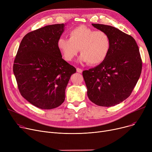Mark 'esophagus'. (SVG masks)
I'll return each instance as SVG.
<instances>
[{
  "label": "esophagus",
  "instance_id": "1",
  "mask_svg": "<svg viewBox=\"0 0 152 152\" xmlns=\"http://www.w3.org/2000/svg\"><path fill=\"white\" fill-rule=\"evenodd\" d=\"M76 71H77V73H81L83 72V70L81 68H76Z\"/></svg>",
  "mask_w": 152,
  "mask_h": 152
}]
</instances>
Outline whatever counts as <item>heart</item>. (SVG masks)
I'll use <instances>...</instances> for the list:
<instances>
[{
  "instance_id": "heart-1",
  "label": "heart",
  "mask_w": 152,
  "mask_h": 152,
  "mask_svg": "<svg viewBox=\"0 0 152 152\" xmlns=\"http://www.w3.org/2000/svg\"><path fill=\"white\" fill-rule=\"evenodd\" d=\"M68 36L69 39L60 37L57 41V48L66 61L73 60L79 49L81 53L79 60L91 65H99L108 57L111 41L105 31L81 26L71 30Z\"/></svg>"
}]
</instances>
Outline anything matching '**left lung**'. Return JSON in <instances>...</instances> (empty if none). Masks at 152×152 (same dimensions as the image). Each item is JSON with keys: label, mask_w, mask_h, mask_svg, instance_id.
I'll list each match as a JSON object with an SVG mask.
<instances>
[{"label": "left lung", "mask_w": 152, "mask_h": 152, "mask_svg": "<svg viewBox=\"0 0 152 152\" xmlns=\"http://www.w3.org/2000/svg\"><path fill=\"white\" fill-rule=\"evenodd\" d=\"M107 33L111 41L107 58L83 72L89 100L99 106L113 107L130 96L140 77L142 62L135 39L119 29L92 24Z\"/></svg>", "instance_id": "1"}]
</instances>
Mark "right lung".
<instances>
[{
  "mask_svg": "<svg viewBox=\"0 0 152 152\" xmlns=\"http://www.w3.org/2000/svg\"><path fill=\"white\" fill-rule=\"evenodd\" d=\"M65 25H48L22 39L13 64V73L22 96L34 106L57 108L65 99V89L76 69L62 58L57 46Z\"/></svg>",
  "mask_w": 152,
  "mask_h": 152,
  "instance_id": "add662e5",
  "label": "right lung"
}]
</instances>
